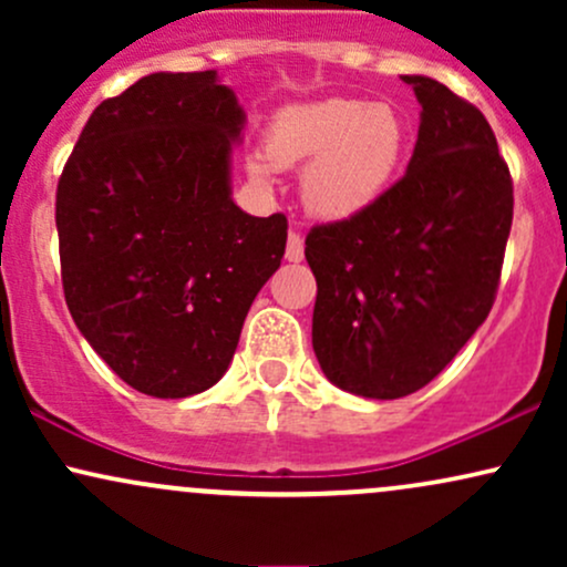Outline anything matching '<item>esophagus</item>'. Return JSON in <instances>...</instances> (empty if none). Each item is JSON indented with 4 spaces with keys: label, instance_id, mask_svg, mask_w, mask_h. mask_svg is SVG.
I'll return each instance as SVG.
<instances>
[{
    "label": "esophagus",
    "instance_id": "1",
    "mask_svg": "<svg viewBox=\"0 0 567 567\" xmlns=\"http://www.w3.org/2000/svg\"><path fill=\"white\" fill-rule=\"evenodd\" d=\"M285 258H288L290 264H298L303 261V239L298 231H290L288 234V247H285Z\"/></svg>",
    "mask_w": 567,
    "mask_h": 567
}]
</instances>
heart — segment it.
<instances>
[{
    "instance_id": "1",
    "label": "heart",
    "mask_w": 567,
    "mask_h": 567,
    "mask_svg": "<svg viewBox=\"0 0 567 567\" xmlns=\"http://www.w3.org/2000/svg\"><path fill=\"white\" fill-rule=\"evenodd\" d=\"M408 148L410 125L394 103L324 97L279 109L266 127L264 154L247 159V173L271 184L275 167L306 165V210L322 220H349L379 205Z\"/></svg>"
}]
</instances>
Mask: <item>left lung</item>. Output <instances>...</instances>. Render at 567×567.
Listing matches in <instances>:
<instances>
[{
    "label": "left lung",
    "mask_w": 567,
    "mask_h": 567,
    "mask_svg": "<svg viewBox=\"0 0 567 567\" xmlns=\"http://www.w3.org/2000/svg\"><path fill=\"white\" fill-rule=\"evenodd\" d=\"M421 103L408 171L362 216L315 226L311 347L343 392L426 386L485 322L512 229V175L477 106L410 74Z\"/></svg>",
    "instance_id": "8db88e82"
}]
</instances>
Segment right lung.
I'll return each mask as SVG.
<instances>
[{"mask_svg":"<svg viewBox=\"0 0 567 567\" xmlns=\"http://www.w3.org/2000/svg\"><path fill=\"white\" fill-rule=\"evenodd\" d=\"M245 112L216 71H157L90 114L55 194L71 317L138 392L181 400L229 370L288 218L231 199Z\"/></svg>","mask_w":567,"mask_h":567,"instance_id":"1","label":"right lung"}]
</instances>
